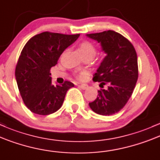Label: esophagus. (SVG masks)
<instances>
[{"mask_svg": "<svg viewBox=\"0 0 160 160\" xmlns=\"http://www.w3.org/2000/svg\"><path fill=\"white\" fill-rule=\"evenodd\" d=\"M79 87L83 90H85L88 88V85L87 84H81V85H79Z\"/></svg>", "mask_w": 160, "mask_h": 160, "instance_id": "obj_1", "label": "esophagus"}]
</instances>
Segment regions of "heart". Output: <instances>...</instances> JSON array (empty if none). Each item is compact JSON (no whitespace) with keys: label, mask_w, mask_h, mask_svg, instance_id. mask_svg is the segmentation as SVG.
I'll list each match as a JSON object with an SVG mask.
<instances>
[{"label":"heart","mask_w":160,"mask_h":160,"mask_svg":"<svg viewBox=\"0 0 160 160\" xmlns=\"http://www.w3.org/2000/svg\"><path fill=\"white\" fill-rule=\"evenodd\" d=\"M79 51L83 57H90L93 58L97 53V48L92 43L88 41H85L79 44ZM85 73L81 72L78 75V78L80 79L84 78Z\"/></svg>","instance_id":"b5f03b06"}]
</instances>
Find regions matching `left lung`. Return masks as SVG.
I'll list each match as a JSON object with an SVG mask.
<instances>
[{"instance_id":"1","label":"left lung","mask_w":160,"mask_h":160,"mask_svg":"<svg viewBox=\"0 0 160 160\" xmlns=\"http://www.w3.org/2000/svg\"><path fill=\"white\" fill-rule=\"evenodd\" d=\"M87 36L101 44L107 56L100 63L93 81L100 82L101 89L91 103V109L103 116L113 115L125 107L133 93L138 78V57L132 43L112 30ZM104 85L107 89H103Z\"/></svg>"}]
</instances>
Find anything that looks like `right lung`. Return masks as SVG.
Wrapping results in <instances>:
<instances>
[{"label":"right lung","mask_w":160,"mask_h":160,"mask_svg":"<svg viewBox=\"0 0 160 160\" xmlns=\"http://www.w3.org/2000/svg\"><path fill=\"white\" fill-rule=\"evenodd\" d=\"M79 35L44 32L30 38L23 48L15 76L23 102L34 113L55 112L62 107L68 90L74 87L68 81L61 85H52L50 70Z\"/></svg>","instance_id":"right-lung-1"}]
</instances>
